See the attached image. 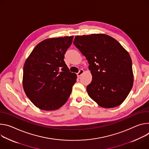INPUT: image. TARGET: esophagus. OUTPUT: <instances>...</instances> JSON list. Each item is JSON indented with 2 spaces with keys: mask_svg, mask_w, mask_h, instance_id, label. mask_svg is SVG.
I'll list each match as a JSON object with an SVG mask.
<instances>
[{
  "mask_svg": "<svg viewBox=\"0 0 149 149\" xmlns=\"http://www.w3.org/2000/svg\"><path fill=\"white\" fill-rule=\"evenodd\" d=\"M84 73V70L83 69H80V70H79V72L77 73V75L78 77H80Z\"/></svg>",
  "mask_w": 149,
  "mask_h": 149,
  "instance_id": "34e87169",
  "label": "esophagus"
}]
</instances>
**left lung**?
<instances>
[{
  "label": "left lung",
  "instance_id": "obj_1",
  "mask_svg": "<svg viewBox=\"0 0 149 149\" xmlns=\"http://www.w3.org/2000/svg\"><path fill=\"white\" fill-rule=\"evenodd\" d=\"M73 44L89 64L92 80L86 88L89 96L103 108L121 104L134 81L131 58L125 49L104 34L77 36Z\"/></svg>",
  "mask_w": 149,
  "mask_h": 149
}]
</instances>
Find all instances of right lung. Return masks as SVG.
<instances>
[{
    "mask_svg": "<svg viewBox=\"0 0 149 149\" xmlns=\"http://www.w3.org/2000/svg\"><path fill=\"white\" fill-rule=\"evenodd\" d=\"M73 38L70 36L43 40L25 62L24 90L30 101L42 110L58 109L71 94L77 75L70 72L64 58Z\"/></svg>",
    "mask_w": 149,
    "mask_h": 149,
    "instance_id": "add662e5",
    "label": "right lung"
}]
</instances>
